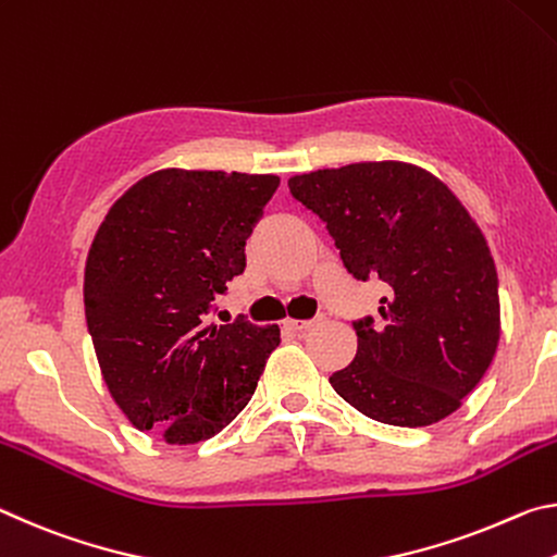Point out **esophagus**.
Here are the masks:
<instances>
[{
  "label": "esophagus",
  "mask_w": 557,
  "mask_h": 557,
  "mask_svg": "<svg viewBox=\"0 0 557 557\" xmlns=\"http://www.w3.org/2000/svg\"><path fill=\"white\" fill-rule=\"evenodd\" d=\"M321 323V318H311V321H294V318H286V327H290V331H298V333H304V331H308V327H313V325H318Z\"/></svg>",
  "instance_id": "esophagus-1"
}]
</instances>
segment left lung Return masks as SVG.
Wrapping results in <instances>:
<instances>
[{"label":"left lung","instance_id":"8db88e82","mask_svg":"<svg viewBox=\"0 0 557 557\" xmlns=\"http://www.w3.org/2000/svg\"><path fill=\"white\" fill-rule=\"evenodd\" d=\"M355 278H377L380 321L355 323V360L331 375L345 403L392 426L457 412L494 360L498 276L486 236L440 177L409 162H352L288 180Z\"/></svg>","mask_w":557,"mask_h":557}]
</instances>
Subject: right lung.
Returning a JSON list of instances; mask_svg holds the SVG:
<instances>
[{
  "mask_svg": "<svg viewBox=\"0 0 557 557\" xmlns=\"http://www.w3.org/2000/svg\"><path fill=\"white\" fill-rule=\"evenodd\" d=\"M276 175L168 168L108 209L88 249L84 304L108 392L168 444L212 440L249 405L278 325H207Z\"/></svg>",
  "mask_w": 557,
  "mask_h": 557,
  "instance_id": "obj_1",
  "label": "right lung"
}]
</instances>
